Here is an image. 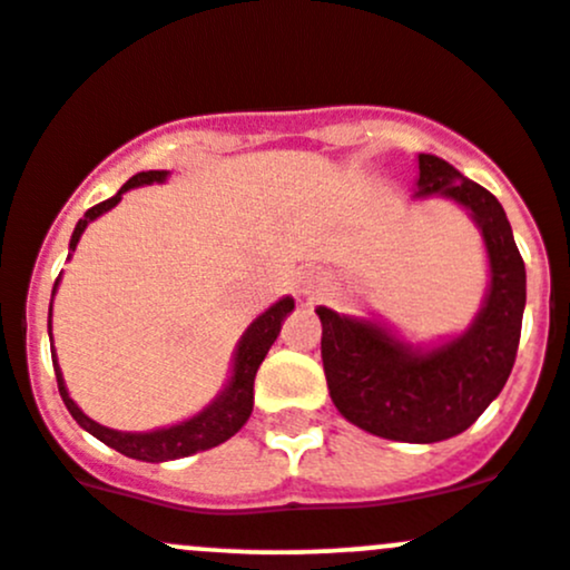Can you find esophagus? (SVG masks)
I'll return each mask as SVG.
<instances>
[{
	"label": "esophagus",
	"instance_id": "obj_1",
	"mask_svg": "<svg viewBox=\"0 0 570 570\" xmlns=\"http://www.w3.org/2000/svg\"><path fill=\"white\" fill-rule=\"evenodd\" d=\"M327 292V278L316 269H305V273L297 275V295L305 297V301H320Z\"/></svg>",
	"mask_w": 570,
	"mask_h": 570
}]
</instances>
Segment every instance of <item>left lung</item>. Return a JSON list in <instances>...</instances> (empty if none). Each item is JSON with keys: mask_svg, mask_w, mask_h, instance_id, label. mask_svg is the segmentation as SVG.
<instances>
[{"mask_svg": "<svg viewBox=\"0 0 570 570\" xmlns=\"http://www.w3.org/2000/svg\"><path fill=\"white\" fill-rule=\"evenodd\" d=\"M412 199L453 202L481 229L489 289L464 333L415 346L387 325L320 305L322 363L335 410L368 434L395 442L451 440L500 395L517 361L527 273L500 202L436 155H417Z\"/></svg>", "mask_w": 570, "mask_h": 570, "instance_id": "8db88e82", "label": "left lung"}]
</instances>
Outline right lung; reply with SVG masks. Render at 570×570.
Returning <instances> with one entry per match:
<instances>
[{
    "instance_id": "add662e5",
    "label": "right lung",
    "mask_w": 570,
    "mask_h": 570,
    "mask_svg": "<svg viewBox=\"0 0 570 570\" xmlns=\"http://www.w3.org/2000/svg\"><path fill=\"white\" fill-rule=\"evenodd\" d=\"M166 177H169V171H139V175L130 177L128 183L111 196V199L89 207L87 213H83V218L76 224L73 237H70V254H73L76 245H79L83 229H87L95 218H100V215L109 213L111 207H117L125 190L139 188V185L166 183ZM57 286H59V278L57 284H53V292H57ZM292 311H295V301H292V297H281L278 303L269 305L265 314L256 316V320L248 325V331L239 335L235 357H232V376L224 385V391L215 395L205 410L196 412V415L188 417V421L175 423V426L155 429V431H117V429L95 423L92 417L83 415L81 406L70 399L68 387H65V380H62V371H59V363H57V352H51L53 371H57L59 395H62L65 406H68L73 421L79 423L83 431H89V434L98 436L104 445L114 448V451H119L128 459L155 461V464H158V461L185 459V456H194V453L199 451H209V448L220 445V442H226L229 436H235L237 431L245 426V421L250 417V410H254L256 371H259V365L265 361L269 346H273V341L278 338L281 325H284V320L292 314ZM48 338H51V308H48Z\"/></svg>"
}]
</instances>
